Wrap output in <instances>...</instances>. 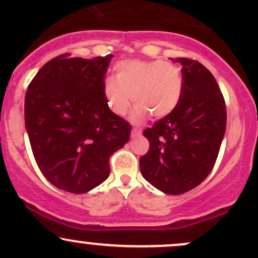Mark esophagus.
I'll return each instance as SVG.
<instances>
[{"mask_svg": "<svg viewBox=\"0 0 258 258\" xmlns=\"http://www.w3.org/2000/svg\"><path fill=\"white\" fill-rule=\"evenodd\" d=\"M141 135H142L141 130H138V128H133V130H132V132H131V137H132V138L141 137Z\"/></svg>", "mask_w": 258, "mask_h": 258, "instance_id": "1", "label": "esophagus"}]
</instances>
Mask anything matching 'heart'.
<instances>
[{"mask_svg":"<svg viewBox=\"0 0 258 258\" xmlns=\"http://www.w3.org/2000/svg\"><path fill=\"white\" fill-rule=\"evenodd\" d=\"M116 76L103 82V94L115 115L127 114L133 102L137 103L131 115L132 122L141 123L152 114L164 117L178 105L183 91V78L176 65L162 60H121L115 65Z\"/></svg>","mask_w":258,"mask_h":258,"instance_id":"b5f03b06","label":"heart"}]
</instances>
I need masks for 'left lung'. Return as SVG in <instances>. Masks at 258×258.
Wrapping results in <instances>:
<instances>
[{
  "instance_id": "8db88e82",
  "label": "left lung",
  "mask_w": 258,
  "mask_h": 258,
  "mask_svg": "<svg viewBox=\"0 0 258 258\" xmlns=\"http://www.w3.org/2000/svg\"><path fill=\"white\" fill-rule=\"evenodd\" d=\"M182 65V97L172 112L143 132L149 150L139 160L142 176L165 194L191 190L214 168L227 125L226 103L211 73L199 61Z\"/></svg>"
}]
</instances>
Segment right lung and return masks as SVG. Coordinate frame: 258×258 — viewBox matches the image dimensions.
I'll list each match as a JSON object with an SVG mask.
<instances>
[{
    "instance_id": "right-lung-1",
    "label": "right lung",
    "mask_w": 258,
    "mask_h": 258,
    "mask_svg": "<svg viewBox=\"0 0 258 258\" xmlns=\"http://www.w3.org/2000/svg\"><path fill=\"white\" fill-rule=\"evenodd\" d=\"M112 54H61L36 74L25 94V128L49 183L87 193L109 177V158L128 142L131 126L109 109L103 82Z\"/></svg>"
}]
</instances>
